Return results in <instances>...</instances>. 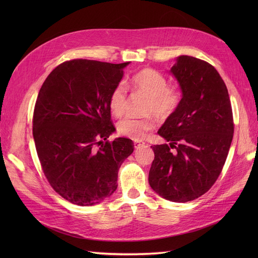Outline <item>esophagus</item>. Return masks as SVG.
<instances>
[{"mask_svg": "<svg viewBox=\"0 0 258 258\" xmlns=\"http://www.w3.org/2000/svg\"><path fill=\"white\" fill-rule=\"evenodd\" d=\"M143 144H144V142L143 141H140V140H135V141H134V145H135L136 148H139L140 146L143 145Z\"/></svg>", "mask_w": 258, "mask_h": 258, "instance_id": "obj_1", "label": "esophagus"}]
</instances>
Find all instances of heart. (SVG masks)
<instances>
[{
  "label": "heart",
  "instance_id": "heart-1",
  "mask_svg": "<svg viewBox=\"0 0 258 258\" xmlns=\"http://www.w3.org/2000/svg\"><path fill=\"white\" fill-rule=\"evenodd\" d=\"M134 90L148 96L146 101V113H155L159 118L167 119L172 116L182 103V90L175 85H168L167 77L159 71L151 68L140 70L130 80ZM127 89L124 85L117 84L108 97V107L116 117H121L126 112ZM156 127L153 115L146 117H126L118 122L117 131L120 136L132 140L143 139L148 131Z\"/></svg>",
  "mask_w": 258,
  "mask_h": 258
}]
</instances>
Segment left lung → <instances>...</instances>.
<instances>
[{
  "label": "left lung",
  "mask_w": 258,
  "mask_h": 258,
  "mask_svg": "<svg viewBox=\"0 0 258 258\" xmlns=\"http://www.w3.org/2000/svg\"><path fill=\"white\" fill-rule=\"evenodd\" d=\"M171 72L181 86L182 103L158 130L169 144L152 146L148 182L162 198L187 202L206 194L220 176L235 124L227 87L212 64L181 56Z\"/></svg>",
  "instance_id": "obj_1"
}]
</instances>
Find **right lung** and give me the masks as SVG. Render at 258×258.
Returning <instances> with one entry per match:
<instances>
[{
	"label": "right lung",
	"mask_w": 258,
	"mask_h": 258,
	"mask_svg": "<svg viewBox=\"0 0 258 258\" xmlns=\"http://www.w3.org/2000/svg\"><path fill=\"white\" fill-rule=\"evenodd\" d=\"M128 64L64 61L38 92L32 119L38 159L53 190L73 205L110 197L120 165L134 152L130 139L107 140L115 131L108 97Z\"/></svg>",
	"instance_id": "1"
}]
</instances>
